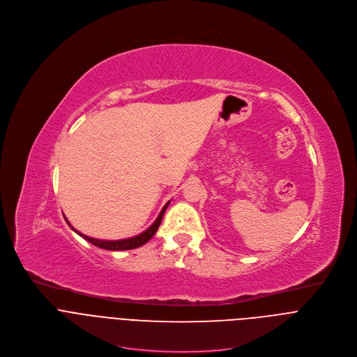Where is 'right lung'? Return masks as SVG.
<instances>
[{"label":"right lung","instance_id":"obj_1","mask_svg":"<svg viewBox=\"0 0 357 357\" xmlns=\"http://www.w3.org/2000/svg\"><path fill=\"white\" fill-rule=\"evenodd\" d=\"M168 205H169V202H168L167 205L162 208V211H161L160 216L157 218V220L154 222V225H152L149 229H146L145 231H142L141 234H138V236H135V237L124 238V240H116V241H113V240H98V238L87 237V236H84V234L79 233L77 230H75V229L70 226V223L66 220V218H65V220L68 222V225H69V226H70V227H72L77 234H80V236H82L83 238H86L89 243H91V244H94V245H97V247H100V248L110 250V251H117V250H132V248H137V247H139V245L145 244L149 238H152V236H154V234L157 233V230H158V227H160V225H161L162 216H164V213H165V211H167Z\"/></svg>","mask_w":357,"mask_h":357}]
</instances>
